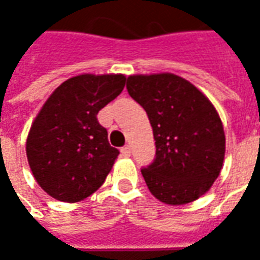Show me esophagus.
Wrapping results in <instances>:
<instances>
[{"mask_svg":"<svg viewBox=\"0 0 260 260\" xmlns=\"http://www.w3.org/2000/svg\"><path fill=\"white\" fill-rule=\"evenodd\" d=\"M121 156L124 157H129L131 156V147L129 146H124L121 149Z\"/></svg>","mask_w":260,"mask_h":260,"instance_id":"34e87169","label":"esophagus"}]
</instances>
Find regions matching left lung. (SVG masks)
Masks as SVG:
<instances>
[{"label": "left lung", "instance_id": "1", "mask_svg": "<svg viewBox=\"0 0 260 260\" xmlns=\"http://www.w3.org/2000/svg\"><path fill=\"white\" fill-rule=\"evenodd\" d=\"M129 96L147 113L156 158L142 169L149 191L171 206L205 195L223 169L225 135L212 102L189 80L161 72L131 75Z\"/></svg>", "mask_w": 260, "mask_h": 260}]
</instances>
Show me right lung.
<instances>
[{"label": "right lung", "mask_w": 260, "mask_h": 260, "mask_svg": "<svg viewBox=\"0 0 260 260\" xmlns=\"http://www.w3.org/2000/svg\"><path fill=\"white\" fill-rule=\"evenodd\" d=\"M122 74H82L50 94L26 139L31 174L61 202L86 199L103 185L119 152L108 143L97 114L122 91Z\"/></svg>", "instance_id": "obj_1"}]
</instances>
